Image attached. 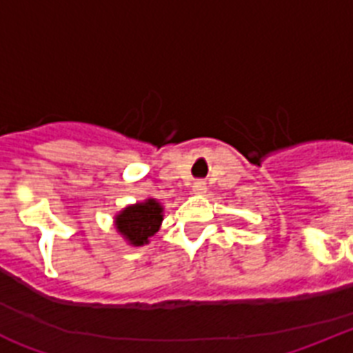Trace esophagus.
<instances>
[{
  "label": "esophagus",
  "mask_w": 353,
  "mask_h": 353,
  "mask_svg": "<svg viewBox=\"0 0 353 353\" xmlns=\"http://www.w3.org/2000/svg\"><path fill=\"white\" fill-rule=\"evenodd\" d=\"M205 190H207V183L201 181V179H198V181L194 183L192 187V192L198 194V196H201V194H205Z\"/></svg>",
  "instance_id": "34e87169"
}]
</instances>
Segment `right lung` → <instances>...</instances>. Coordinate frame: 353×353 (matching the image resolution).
Here are the masks:
<instances>
[{
  "instance_id": "right-lung-1",
  "label": "right lung",
  "mask_w": 353,
  "mask_h": 353,
  "mask_svg": "<svg viewBox=\"0 0 353 353\" xmlns=\"http://www.w3.org/2000/svg\"><path fill=\"white\" fill-rule=\"evenodd\" d=\"M161 212L163 209L155 199L128 207L117 216L119 232L133 245H144L148 243L150 236L159 231L161 221H163Z\"/></svg>"
}]
</instances>
